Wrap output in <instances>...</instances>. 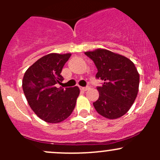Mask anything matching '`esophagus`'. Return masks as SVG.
I'll list each match as a JSON object with an SVG mask.
<instances>
[{
    "label": "esophagus",
    "instance_id": "34e87169",
    "mask_svg": "<svg viewBox=\"0 0 160 160\" xmlns=\"http://www.w3.org/2000/svg\"><path fill=\"white\" fill-rule=\"evenodd\" d=\"M89 89H90L89 87H84V88L82 87V88H80V90H83V91H87V90H88Z\"/></svg>",
    "mask_w": 160,
    "mask_h": 160
}]
</instances>
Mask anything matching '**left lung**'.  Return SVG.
Here are the masks:
<instances>
[{
  "label": "left lung",
  "instance_id": "1",
  "mask_svg": "<svg viewBox=\"0 0 160 160\" xmlns=\"http://www.w3.org/2000/svg\"><path fill=\"white\" fill-rule=\"evenodd\" d=\"M94 62L96 78L103 80L98 87L99 98L93 103L98 113L109 119L126 114L138 91L139 74L135 64L125 56L109 50L98 49L85 52Z\"/></svg>",
  "mask_w": 160,
  "mask_h": 160
}]
</instances>
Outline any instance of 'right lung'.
<instances>
[{"label":"right lung","instance_id":"obj_1","mask_svg":"<svg viewBox=\"0 0 160 160\" xmlns=\"http://www.w3.org/2000/svg\"><path fill=\"white\" fill-rule=\"evenodd\" d=\"M71 54L50 53L42 56L26 70L22 80L24 93L32 111L49 123L67 119L75 108L80 94L78 87L57 88L63 77L62 67Z\"/></svg>","mask_w":160,"mask_h":160}]
</instances>
